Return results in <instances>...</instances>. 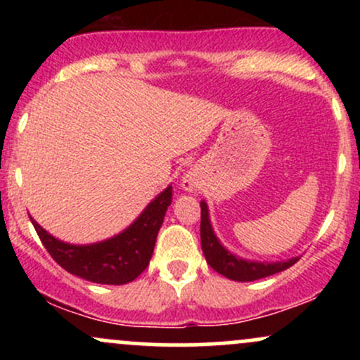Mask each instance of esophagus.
I'll use <instances>...</instances> for the list:
<instances>
[{
	"label": "esophagus",
	"instance_id": "34e87169",
	"mask_svg": "<svg viewBox=\"0 0 360 360\" xmlns=\"http://www.w3.org/2000/svg\"><path fill=\"white\" fill-rule=\"evenodd\" d=\"M183 188L186 189V191H193V189L196 188V183H194V179L191 176L183 177Z\"/></svg>",
	"mask_w": 360,
	"mask_h": 360
}]
</instances>
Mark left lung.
<instances>
[{"mask_svg":"<svg viewBox=\"0 0 360 360\" xmlns=\"http://www.w3.org/2000/svg\"><path fill=\"white\" fill-rule=\"evenodd\" d=\"M201 249L206 257V262L212 266L218 274L232 281H257L267 276L278 274L281 271H286L292 264H296L300 257H292L289 260H281V262H254V260H245L233 255L225 247L221 245L220 240L214 235L212 223H210L208 206L205 201H201Z\"/></svg>","mask_w":360,"mask_h":360,"instance_id":"8db88e82","label":"left lung"}]
</instances>
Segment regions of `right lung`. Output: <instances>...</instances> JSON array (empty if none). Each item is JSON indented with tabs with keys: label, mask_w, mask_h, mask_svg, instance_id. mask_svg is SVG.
I'll list each match as a JSON object with an SVG mask.
<instances>
[{
	"label": "right lung",
	"mask_w": 360,
	"mask_h": 360,
	"mask_svg": "<svg viewBox=\"0 0 360 360\" xmlns=\"http://www.w3.org/2000/svg\"><path fill=\"white\" fill-rule=\"evenodd\" d=\"M172 201L167 186L150 201L140 217L122 233L89 245H72L57 240L30 217L37 233L52 259L74 276L98 284H127L147 269L154 254L157 233Z\"/></svg>",
	"instance_id": "right-lung-1"
}]
</instances>
